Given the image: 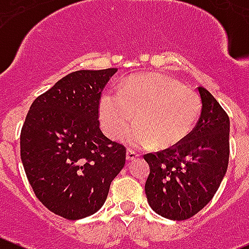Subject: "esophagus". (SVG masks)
<instances>
[{"label":"esophagus","instance_id":"1","mask_svg":"<svg viewBox=\"0 0 249 249\" xmlns=\"http://www.w3.org/2000/svg\"><path fill=\"white\" fill-rule=\"evenodd\" d=\"M139 158V154L135 151H131V150H127L126 151V160L127 161H134L135 159Z\"/></svg>","mask_w":249,"mask_h":249}]
</instances>
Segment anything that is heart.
<instances>
[{"instance_id": "1", "label": "heart", "mask_w": 249, "mask_h": 249, "mask_svg": "<svg viewBox=\"0 0 249 249\" xmlns=\"http://www.w3.org/2000/svg\"><path fill=\"white\" fill-rule=\"evenodd\" d=\"M123 141L131 149L178 145L191 133L201 113L198 94L162 74H138L119 87L105 91L99 102V119L111 139L131 123Z\"/></svg>"}]
</instances>
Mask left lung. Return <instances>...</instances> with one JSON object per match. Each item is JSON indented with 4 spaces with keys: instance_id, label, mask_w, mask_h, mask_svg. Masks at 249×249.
Instances as JSON below:
<instances>
[{
    "instance_id": "left-lung-1",
    "label": "left lung",
    "mask_w": 249,
    "mask_h": 249,
    "mask_svg": "<svg viewBox=\"0 0 249 249\" xmlns=\"http://www.w3.org/2000/svg\"><path fill=\"white\" fill-rule=\"evenodd\" d=\"M202 109L195 129L181 142L146 154L145 194L150 207L174 221L191 218L214 196L230 158V118L207 89L198 87Z\"/></svg>"
}]
</instances>
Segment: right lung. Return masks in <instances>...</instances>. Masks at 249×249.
I'll use <instances>...</instances> for the list:
<instances>
[{"mask_svg": "<svg viewBox=\"0 0 249 249\" xmlns=\"http://www.w3.org/2000/svg\"><path fill=\"white\" fill-rule=\"evenodd\" d=\"M116 68L77 71L31 105L21 159L36 196L49 211L80 219L99 211L126 150L99 127V100Z\"/></svg>", "mask_w": 249, "mask_h": 249, "instance_id": "right-lung-1", "label": "right lung"}]
</instances>
